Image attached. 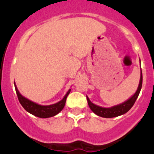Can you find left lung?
Segmentation results:
<instances>
[{"label": "left lung", "instance_id": "8db88e82", "mask_svg": "<svg viewBox=\"0 0 154 154\" xmlns=\"http://www.w3.org/2000/svg\"><path fill=\"white\" fill-rule=\"evenodd\" d=\"M142 87V72L140 73V83L137 88V92L135 93L134 95L132 96L131 98H129L128 100H127L126 102L119 104L117 106H114L110 108H105V107H102V106H98L95 105L90 102L89 98L87 97V102L88 105L90 106V108L91 109V111L95 113L97 116L103 117V118H113V117H117V116H121L124 114L127 113L128 111L132 108V106L134 105L135 102L137 100V98H138L140 91L141 90Z\"/></svg>", "mask_w": 154, "mask_h": 154}]
</instances>
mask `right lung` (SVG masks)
<instances>
[{"mask_svg": "<svg viewBox=\"0 0 154 154\" xmlns=\"http://www.w3.org/2000/svg\"><path fill=\"white\" fill-rule=\"evenodd\" d=\"M14 85L17 98H18L20 103H21V105L23 106V108L25 109L26 111H28L29 113L32 114L34 116L39 117V118H49V117L55 116L59 112H60L64 108L65 103H66L67 97H68L69 94L71 91V90H69L64 97V98L61 101L58 102V103L52 104V105L42 106L38 105L37 103H34L32 101L29 100L27 98H26L25 97H23L17 90L15 83Z\"/></svg>", "mask_w": 154, "mask_h": 154, "instance_id": "obj_1", "label": "right lung"}]
</instances>
